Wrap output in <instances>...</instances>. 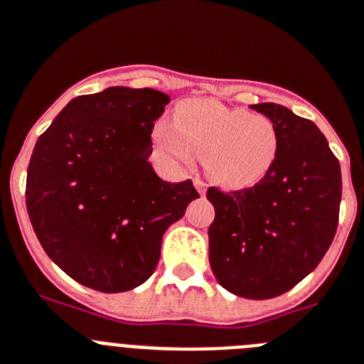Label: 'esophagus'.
Wrapping results in <instances>:
<instances>
[{
  "mask_svg": "<svg viewBox=\"0 0 364 364\" xmlns=\"http://www.w3.org/2000/svg\"><path fill=\"white\" fill-rule=\"evenodd\" d=\"M193 184H195L196 191H198L200 195H202V196L205 195V191H208V184H205L204 180H202V178H195V180H193Z\"/></svg>",
  "mask_w": 364,
  "mask_h": 364,
  "instance_id": "obj_1",
  "label": "esophagus"
}]
</instances>
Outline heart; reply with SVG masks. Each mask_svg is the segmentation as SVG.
Masks as SVG:
<instances>
[{
  "mask_svg": "<svg viewBox=\"0 0 364 364\" xmlns=\"http://www.w3.org/2000/svg\"><path fill=\"white\" fill-rule=\"evenodd\" d=\"M156 142L169 155L191 164L204 156L209 176L228 188H245L267 175L278 155V129L269 117L229 108L213 99L180 105L175 124L160 122Z\"/></svg>",
  "mask_w": 364,
  "mask_h": 364,
  "instance_id": "obj_1",
  "label": "heart"
}]
</instances>
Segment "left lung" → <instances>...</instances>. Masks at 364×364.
Listing matches in <instances>:
<instances>
[{"label":"left lung","mask_w":364,"mask_h":364,"mask_svg":"<svg viewBox=\"0 0 364 364\" xmlns=\"http://www.w3.org/2000/svg\"><path fill=\"white\" fill-rule=\"evenodd\" d=\"M278 129V155L252 188L208 189L215 208L209 263L220 285L249 299L291 291L321 262L338 229L341 168L309 119L274 102L252 105Z\"/></svg>","instance_id":"1"}]
</instances>
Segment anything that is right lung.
Returning a JSON list of instances; mask_svg holds the SVG:
<instances>
[{"instance_id":"add662e5","label":"right lung","mask_w":364,"mask_h":364,"mask_svg":"<svg viewBox=\"0 0 364 364\" xmlns=\"http://www.w3.org/2000/svg\"><path fill=\"white\" fill-rule=\"evenodd\" d=\"M169 97L112 86L79 95L36 142L26 211L46 255L99 292L132 291L155 271L166 229L198 198L191 180L164 182L149 164Z\"/></svg>"}]
</instances>
